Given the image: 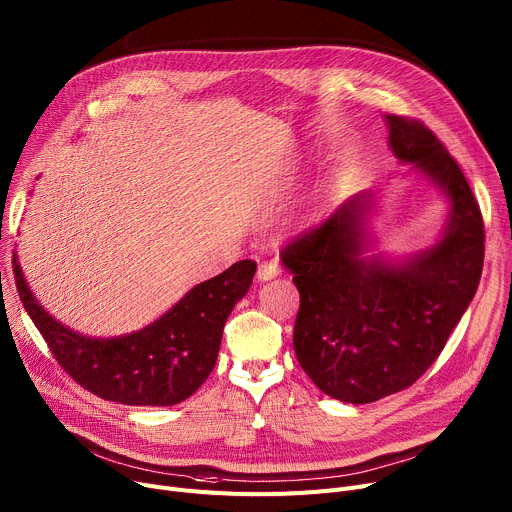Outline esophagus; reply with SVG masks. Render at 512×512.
Listing matches in <instances>:
<instances>
[{
  "mask_svg": "<svg viewBox=\"0 0 512 512\" xmlns=\"http://www.w3.org/2000/svg\"><path fill=\"white\" fill-rule=\"evenodd\" d=\"M279 264L275 262V260H264V262H260L258 264V279L260 281H268V279H273V277H277L279 275Z\"/></svg>",
  "mask_w": 512,
  "mask_h": 512,
  "instance_id": "obj_1",
  "label": "esophagus"
}]
</instances>
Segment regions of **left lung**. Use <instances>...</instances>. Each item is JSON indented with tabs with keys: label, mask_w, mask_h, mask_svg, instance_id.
Instances as JSON below:
<instances>
[{
	"label": "left lung",
	"mask_w": 512,
	"mask_h": 512,
	"mask_svg": "<svg viewBox=\"0 0 512 512\" xmlns=\"http://www.w3.org/2000/svg\"><path fill=\"white\" fill-rule=\"evenodd\" d=\"M386 122L395 157L450 200L440 242L401 266L362 258L370 196H355L281 252L299 291L297 362L322 393L355 405L409 388L436 362L477 291L486 250L482 210L446 146L419 119Z\"/></svg>",
	"instance_id": "left-lung-1"
}]
</instances>
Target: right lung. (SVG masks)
<instances>
[{"label": "right lung", "instance_id": "right-lung-1", "mask_svg": "<svg viewBox=\"0 0 512 512\" xmlns=\"http://www.w3.org/2000/svg\"><path fill=\"white\" fill-rule=\"evenodd\" d=\"M12 266L22 304L64 372L105 401L153 407L182 403L213 372L227 316L248 293L256 273L254 260H239L196 285L138 333L88 339L55 322L39 306L16 254Z\"/></svg>", "mask_w": 512, "mask_h": 512}]
</instances>
